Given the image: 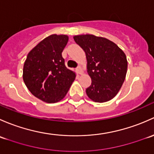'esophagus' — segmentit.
<instances>
[{
  "mask_svg": "<svg viewBox=\"0 0 154 154\" xmlns=\"http://www.w3.org/2000/svg\"><path fill=\"white\" fill-rule=\"evenodd\" d=\"M76 71L79 75H82V74L83 73V69H82V68L81 67V66H79V67L77 68Z\"/></svg>",
  "mask_w": 154,
  "mask_h": 154,
  "instance_id": "34e87169",
  "label": "esophagus"
}]
</instances>
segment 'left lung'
<instances>
[{
	"mask_svg": "<svg viewBox=\"0 0 154 154\" xmlns=\"http://www.w3.org/2000/svg\"><path fill=\"white\" fill-rule=\"evenodd\" d=\"M73 39L86 54L87 72L91 85L86 93L92 101L103 103L113 99L126 77V55L114 42L94 35H78Z\"/></svg>",
	"mask_w": 154,
	"mask_h": 154,
	"instance_id": "obj_1",
	"label": "left lung"
}]
</instances>
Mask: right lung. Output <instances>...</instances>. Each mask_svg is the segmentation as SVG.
Instances as JSON below:
<instances>
[{
	"mask_svg": "<svg viewBox=\"0 0 154 154\" xmlns=\"http://www.w3.org/2000/svg\"><path fill=\"white\" fill-rule=\"evenodd\" d=\"M68 40L66 35L47 36L30 50L25 60L23 82L30 93L44 102L62 100L76 77L66 67L61 55Z\"/></svg>",
	"mask_w": 154,
	"mask_h": 154,
	"instance_id": "add662e5",
	"label": "right lung"
}]
</instances>
